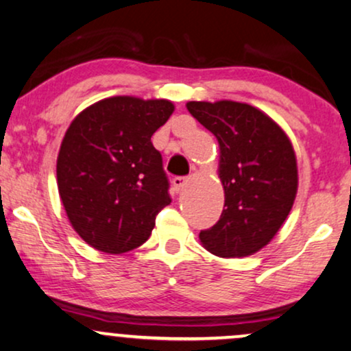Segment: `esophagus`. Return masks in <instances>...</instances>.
Segmentation results:
<instances>
[{"label":"esophagus","mask_w":351,"mask_h":351,"mask_svg":"<svg viewBox=\"0 0 351 351\" xmlns=\"http://www.w3.org/2000/svg\"><path fill=\"white\" fill-rule=\"evenodd\" d=\"M171 183H173V188H175L176 193H181V191L184 189V186L188 184V180L183 178V176H175Z\"/></svg>","instance_id":"esophagus-1"}]
</instances>
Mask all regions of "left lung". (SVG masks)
I'll list each match as a JSON object with an SVG mask.
<instances>
[{
	"label": "left lung",
	"instance_id": "1",
	"mask_svg": "<svg viewBox=\"0 0 351 351\" xmlns=\"http://www.w3.org/2000/svg\"><path fill=\"white\" fill-rule=\"evenodd\" d=\"M189 113L217 137L219 176L225 191L220 220L199 233L220 257H245L263 250L293 207L298 168L293 145L267 114L232 100L188 101Z\"/></svg>",
	"mask_w": 351,
	"mask_h": 351
}]
</instances>
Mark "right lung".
<instances>
[{
    "mask_svg": "<svg viewBox=\"0 0 351 351\" xmlns=\"http://www.w3.org/2000/svg\"><path fill=\"white\" fill-rule=\"evenodd\" d=\"M170 100L110 97L73 119L56 162L68 219L87 245L108 254L147 241L171 202L162 155L150 137L171 117Z\"/></svg>",
    "mask_w": 351,
    "mask_h": 351,
    "instance_id": "1",
    "label": "right lung"
}]
</instances>
